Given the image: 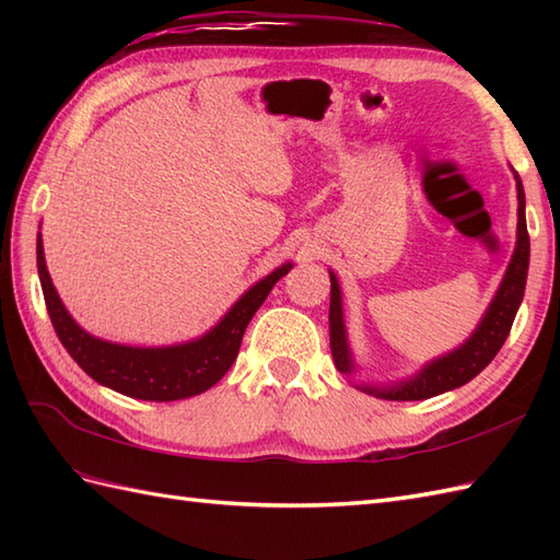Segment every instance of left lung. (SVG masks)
<instances>
[{
	"mask_svg": "<svg viewBox=\"0 0 560 560\" xmlns=\"http://www.w3.org/2000/svg\"><path fill=\"white\" fill-rule=\"evenodd\" d=\"M517 183V245L513 259H510L505 277L498 287L489 311L481 317L479 327L474 335L462 343L459 349L450 351L440 359L423 365L419 373L401 383L387 385V387H368L359 385L368 395H375L380 399L392 401H416V399H431L435 395H443L455 387L467 385L471 377H477L486 365H489L495 353L501 351L505 343L510 327L515 323V315L520 311L522 295H525L527 283V269H529V233H527V219H525V187H522L520 175L515 173ZM331 281V299H329V347L335 355V365L339 373H353V359L347 341V327H343V311H341V289L329 271Z\"/></svg>",
	"mask_w": 560,
	"mask_h": 560,
	"instance_id": "obj_1",
	"label": "left lung"
}]
</instances>
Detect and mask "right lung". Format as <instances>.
<instances>
[{"label": "right lung", "instance_id": "add662e5", "mask_svg": "<svg viewBox=\"0 0 560 560\" xmlns=\"http://www.w3.org/2000/svg\"><path fill=\"white\" fill-rule=\"evenodd\" d=\"M35 255H38V277L47 315H50L57 337L71 359L96 383L120 392L125 397L144 401L187 399L217 385L237 359L249 319L265 303L273 283L287 277L293 267L287 261L273 269L269 277L257 281L255 287H249L205 337L175 343V347H125V343L91 337L67 313L45 265L40 233Z\"/></svg>", "mask_w": 560, "mask_h": 560}]
</instances>
